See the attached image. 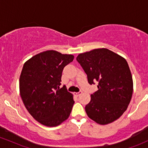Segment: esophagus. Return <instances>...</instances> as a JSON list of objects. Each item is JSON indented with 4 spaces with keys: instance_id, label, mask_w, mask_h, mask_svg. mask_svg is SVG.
Wrapping results in <instances>:
<instances>
[{
    "instance_id": "esophagus-1",
    "label": "esophagus",
    "mask_w": 148,
    "mask_h": 148,
    "mask_svg": "<svg viewBox=\"0 0 148 148\" xmlns=\"http://www.w3.org/2000/svg\"><path fill=\"white\" fill-rule=\"evenodd\" d=\"M82 94V91H79V92L74 93V96H80V95Z\"/></svg>"
}]
</instances>
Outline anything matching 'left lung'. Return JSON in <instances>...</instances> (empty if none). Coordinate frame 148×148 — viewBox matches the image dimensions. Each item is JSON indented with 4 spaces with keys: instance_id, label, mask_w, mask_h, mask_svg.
I'll return each mask as SVG.
<instances>
[{
    "instance_id": "8db88e82",
    "label": "left lung",
    "mask_w": 148,
    "mask_h": 148,
    "mask_svg": "<svg viewBox=\"0 0 148 148\" xmlns=\"http://www.w3.org/2000/svg\"><path fill=\"white\" fill-rule=\"evenodd\" d=\"M77 60L87 74L88 83H99L98 91L91 95L85 106L87 116L100 125L119 119L127 110L133 91L126 60L106 48L79 54Z\"/></svg>"
}]
</instances>
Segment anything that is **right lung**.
<instances>
[{
	"instance_id": "right-lung-1",
	"label": "right lung",
	"mask_w": 148,
	"mask_h": 148,
	"mask_svg": "<svg viewBox=\"0 0 148 148\" xmlns=\"http://www.w3.org/2000/svg\"><path fill=\"white\" fill-rule=\"evenodd\" d=\"M72 54L54 50L40 52L25 62L20 77V94L29 114L48 127L60 125L69 118L74 101L66 86L60 88L64 67Z\"/></svg>"
}]
</instances>
